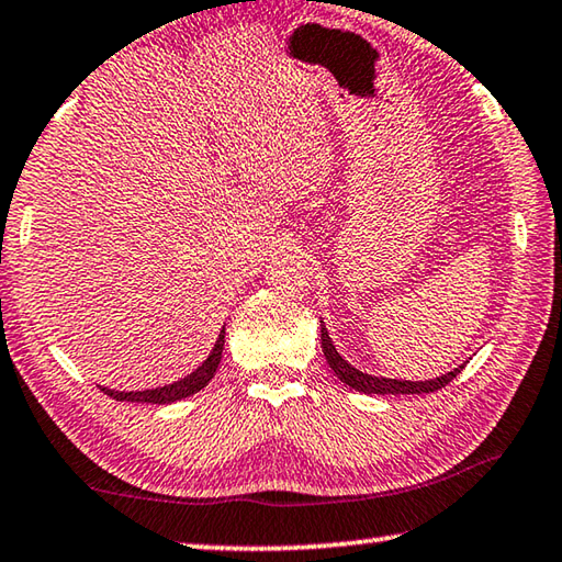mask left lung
Segmentation results:
<instances>
[{"label":"left lung","mask_w":562,"mask_h":562,"mask_svg":"<svg viewBox=\"0 0 562 562\" xmlns=\"http://www.w3.org/2000/svg\"><path fill=\"white\" fill-rule=\"evenodd\" d=\"M322 322V319H319ZM322 351H325V359L331 372L337 374L339 382H345L347 386L355 389V392L361 394H431L439 392L446 384L451 382L456 374H461V369L465 364H459L451 372H446L436 379H424V382H408V379H389V376H374L367 372H359L357 367H351L349 361L339 355L335 341L329 339V331L322 322Z\"/></svg>","instance_id":"8db88e82"}]
</instances>
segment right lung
I'll return each mask as SVG.
<instances>
[{"label":"right lung","instance_id":"1","mask_svg":"<svg viewBox=\"0 0 562 562\" xmlns=\"http://www.w3.org/2000/svg\"><path fill=\"white\" fill-rule=\"evenodd\" d=\"M223 345H225V325L221 329V335H217L215 345L211 349V355H207L201 367L193 369L188 376L178 379L173 384H164V386H154V389H140V392H116V389H109V386H101L99 389L103 394H109L116 398V402H133V404H173L180 402V398L186 396H193L205 389L207 384L213 382V376L217 372V364H221L223 359Z\"/></svg>","mask_w":562,"mask_h":562}]
</instances>
